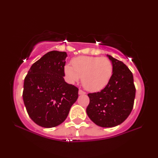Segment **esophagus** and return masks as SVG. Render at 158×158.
I'll return each mask as SVG.
<instances>
[{"label": "esophagus", "mask_w": 158, "mask_h": 158, "mask_svg": "<svg viewBox=\"0 0 158 158\" xmlns=\"http://www.w3.org/2000/svg\"><path fill=\"white\" fill-rule=\"evenodd\" d=\"M84 94H85V92L83 91V90L81 89L79 90V95H84Z\"/></svg>", "instance_id": "obj_1"}]
</instances>
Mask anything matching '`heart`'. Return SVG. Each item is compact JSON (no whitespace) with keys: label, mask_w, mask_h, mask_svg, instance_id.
Masks as SVG:
<instances>
[{"label":"heart","mask_w":158,"mask_h":158,"mask_svg":"<svg viewBox=\"0 0 158 158\" xmlns=\"http://www.w3.org/2000/svg\"><path fill=\"white\" fill-rule=\"evenodd\" d=\"M72 65L64 67L66 79L74 84L81 77L82 85L89 91H98L109 84L114 73V65L106 57L81 56L73 58Z\"/></svg>","instance_id":"heart-1"}]
</instances>
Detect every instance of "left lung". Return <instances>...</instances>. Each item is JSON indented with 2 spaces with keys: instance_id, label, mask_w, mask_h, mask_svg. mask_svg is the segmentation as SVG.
Listing matches in <instances>:
<instances>
[{
  "instance_id": "8db88e82",
  "label": "left lung",
  "mask_w": 158,
  "mask_h": 158,
  "mask_svg": "<svg viewBox=\"0 0 158 158\" xmlns=\"http://www.w3.org/2000/svg\"><path fill=\"white\" fill-rule=\"evenodd\" d=\"M113 63L111 79L100 92L89 93L86 113L98 126L112 127L129 116L134 106L136 89L132 72L121 60L107 55Z\"/></svg>"
}]
</instances>
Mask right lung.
<instances>
[{"label": "right lung", "mask_w": 158, "mask_h": 158, "mask_svg": "<svg viewBox=\"0 0 158 158\" xmlns=\"http://www.w3.org/2000/svg\"><path fill=\"white\" fill-rule=\"evenodd\" d=\"M67 56L65 52L47 53L32 65L24 79L23 100L26 111L41 127L62 123L78 98V88L63 78Z\"/></svg>", "instance_id": "add662e5"}]
</instances>
